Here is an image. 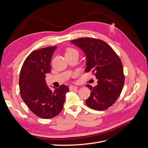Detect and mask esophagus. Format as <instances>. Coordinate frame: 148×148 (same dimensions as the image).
I'll return each mask as SVG.
<instances>
[{
    "mask_svg": "<svg viewBox=\"0 0 148 148\" xmlns=\"http://www.w3.org/2000/svg\"><path fill=\"white\" fill-rule=\"evenodd\" d=\"M69 89H70V90L72 91V90H75V89H78V87L76 86H73V85H71V86H69Z\"/></svg>",
    "mask_w": 148,
    "mask_h": 148,
    "instance_id": "obj_1",
    "label": "esophagus"
}]
</instances>
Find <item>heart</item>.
Here are the masks:
<instances>
[{
  "label": "heart",
  "mask_w": 148,
  "mask_h": 148,
  "mask_svg": "<svg viewBox=\"0 0 148 148\" xmlns=\"http://www.w3.org/2000/svg\"><path fill=\"white\" fill-rule=\"evenodd\" d=\"M73 54H78V51L74 48L69 47L66 49L65 56L69 55H73Z\"/></svg>",
  "instance_id": "obj_1"
}]
</instances>
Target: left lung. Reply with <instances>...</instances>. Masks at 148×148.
Segmentation results:
<instances>
[{
    "mask_svg": "<svg viewBox=\"0 0 148 148\" xmlns=\"http://www.w3.org/2000/svg\"><path fill=\"white\" fill-rule=\"evenodd\" d=\"M71 43L82 49L86 56L85 72H92L97 79L95 87L86 84L91 90L86 105L96 110L108 109L117 101L124 85L120 58L110 46L100 39L82 38L72 40Z\"/></svg>",
    "mask_w": 148,
    "mask_h": 148,
    "instance_id": "1",
    "label": "left lung"
}]
</instances>
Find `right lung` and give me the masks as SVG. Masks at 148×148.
<instances>
[{"mask_svg":"<svg viewBox=\"0 0 148 148\" xmlns=\"http://www.w3.org/2000/svg\"><path fill=\"white\" fill-rule=\"evenodd\" d=\"M57 46L42 48L31 52L21 67L19 78L22 99L38 117L51 119L63 109L69 88L62 84L52 91L46 82V74L51 72V61Z\"/></svg>","mask_w":148,"mask_h":148,"instance_id":"1","label":"right lung"}]
</instances>
